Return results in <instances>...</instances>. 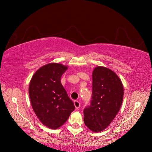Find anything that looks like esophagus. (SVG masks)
I'll return each instance as SVG.
<instances>
[{
  "label": "esophagus",
  "mask_w": 152,
  "mask_h": 152,
  "mask_svg": "<svg viewBox=\"0 0 152 152\" xmlns=\"http://www.w3.org/2000/svg\"><path fill=\"white\" fill-rule=\"evenodd\" d=\"M74 105H75V108H77V109H78V108H80V103H79V101H77V100H75L74 101Z\"/></svg>",
  "instance_id": "obj_1"
}]
</instances>
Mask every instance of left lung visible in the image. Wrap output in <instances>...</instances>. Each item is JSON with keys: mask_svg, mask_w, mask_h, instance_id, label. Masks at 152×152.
<instances>
[{"mask_svg": "<svg viewBox=\"0 0 152 152\" xmlns=\"http://www.w3.org/2000/svg\"><path fill=\"white\" fill-rule=\"evenodd\" d=\"M123 96V85L116 73L103 66L96 67L91 104L84 110L86 126L96 132L107 128L120 110Z\"/></svg>", "mask_w": 152, "mask_h": 152, "instance_id": "left-lung-1", "label": "left lung"}]
</instances>
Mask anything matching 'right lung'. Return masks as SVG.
I'll return each instance as SVG.
<instances>
[{
    "mask_svg": "<svg viewBox=\"0 0 152 152\" xmlns=\"http://www.w3.org/2000/svg\"><path fill=\"white\" fill-rule=\"evenodd\" d=\"M67 68L59 63H49L34 73L29 86L35 113L44 126L53 129L63 125L75 110L61 83V77Z\"/></svg>",
    "mask_w": 152,
    "mask_h": 152,
    "instance_id": "obj_1",
    "label": "right lung"
}]
</instances>
